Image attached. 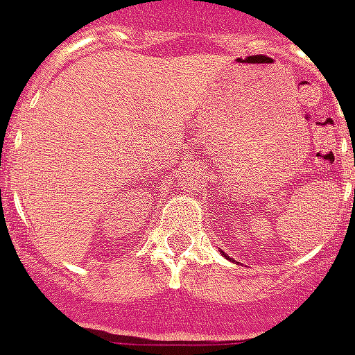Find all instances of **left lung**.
Masks as SVG:
<instances>
[{
    "mask_svg": "<svg viewBox=\"0 0 355 355\" xmlns=\"http://www.w3.org/2000/svg\"><path fill=\"white\" fill-rule=\"evenodd\" d=\"M220 252H222V254H224V250H220ZM224 256H225V254H224ZM225 258H227V256H225Z\"/></svg>",
    "mask_w": 355,
    "mask_h": 355,
    "instance_id": "8db88e82",
    "label": "left lung"
}]
</instances>
